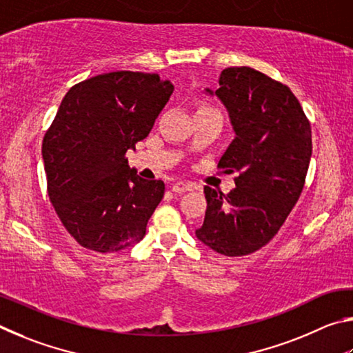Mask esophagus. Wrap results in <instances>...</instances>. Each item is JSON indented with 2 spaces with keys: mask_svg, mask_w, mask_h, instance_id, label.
Segmentation results:
<instances>
[{
  "mask_svg": "<svg viewBox=\"0 0 353 353\" xmlns=\"http://www.w3.org/2000/svg\"><path fill=\"white\" fill-rule=\"evenodd\" d=\"M189 190H192V184H189V183H184V181L175 183V184H173V186H172V192H175V194L189 192Z\"/></svg>",
  "mask_w": 353,
  "mask_h": 353,
  "instance_id": "1",
  "label": "esophagus"
}]
</instances>
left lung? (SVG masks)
<instances>
[{
  "instance_id": "left-lung-1",
  "label": "left lung",
  "mask_w": 353,
  "mask_h": 353,
  "mask_svg": "<svg viewBox=\"0 0 353 353\" xmlns=\"http://www.w3.org/2000/svg\"><path fill=\"white\" fill-rule=\"evenodd\" d=\"M217 96L236 138L219 161L237 172L225 195L205 186L208 209L196 239L230 257L251 254L281 230L304 189L312 158V127L296 96L277 80L248 66L221 71Z\"/></svg>"
}]
</instances>
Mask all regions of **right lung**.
<instances>
[{
    "label": "right lung",
    "instance_id": "obj_1",
    "mask_svg": "<svg viewBox=\"0 0 353 353\" xmlns=\"http://www.w3.org/2000/svg\"><path fill=\"white\" fill-rule=\"evenodd\" d=\"M173 92L158 74L116 71L74 85L43 138L48 195L65 230L86 250L139 243L164 183L130 169L125 153L147 138Z\"/></svg>",
    "mask_w": 353,
    "mask_h": 353
}]
</instances>
